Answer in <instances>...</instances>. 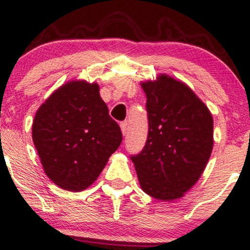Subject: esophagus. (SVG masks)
I'll list each match as a JSON object with an SVG mask.
<instances>
[{"mask_svg":"<svg viewBox=\"0 0 250 250\" xmlns=\"http://www.w3.org/2000/svg\"><path fill=\"white\" fill-rule=\"evenodd\" d=\"M127 122H121L120 123V127H121V130H122V134L125 135L127 134Z\"/></svg>","mask_w":250,"mask_h":250,"instance_id":"34e87169","label":"esophagus"}]
</instances>
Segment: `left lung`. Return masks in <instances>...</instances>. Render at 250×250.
Returning a JSON list of instances; mask_svg holds the SVG:
<instances>
[{
  "mask_svg": "<svg viewBox=\"0 0 250 250\" xmlns=\"http://www.w3.org/2000/svg\"><path fill=\"white\" fill-rule=\"evenodd\" d=\"M142 88L148 137L130 160L145 193L161 201L179 199L200 179L210 157L213 117L190 88L167 75Z\"/></svg>",
  "mask_w": 250,
  "mask_h": 250,
  "instance_id": "obj_1",
  "label": "left lung"
}]
</instances>
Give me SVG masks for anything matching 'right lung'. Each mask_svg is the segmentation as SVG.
Returning a JSON list of instances; mask_svg holds the SVG:
<instances>
[{
	"mask_svg": "<svg viewBox=\"0 0 250 250\" xmlns=\"http://www.w3.org/2000/svg\"><path fill=\"white\" fill-rule=\"evenodd\" d=\"M33 141L45 174L65 190L81 191L95 181L122 142L96 83L73 81L37 110Z\"/></svg>",
	"mask_w": 250,
	"mask_h": 250,
	"instance_id": "obj_1",
	"label": "right lung"
}]
</instances>
